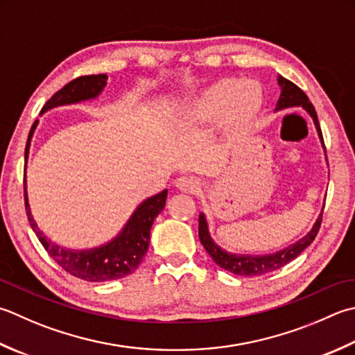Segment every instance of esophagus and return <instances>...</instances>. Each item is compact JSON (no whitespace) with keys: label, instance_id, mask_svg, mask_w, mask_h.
<instances>
[{"label":"esophagus","instance_id":"34e87169","mask_svg":"<svg viewBox=\"0 0 355 355\" xmlns=\"http://www.w3.org/2000/svg\"><path fill=\"white\" fill-rule=\"evenodd\" d=\"M175 186L178 187L180 191L187 192V193H193L198 191L200 187V182L196 177H191V175H182L175 180Z\"/></svg>","mask_w":355,"mask_h":355}]
</instances>
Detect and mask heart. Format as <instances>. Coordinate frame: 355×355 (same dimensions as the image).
Returning a JSON list of instances; mask_svg holds the SVG:
<instances>
[{"label": "heart", "instance_id": "obj_1", "mask_svg": "<svg viewBox=\"0 0 355 355\" xmlns=\"http://www.w3.org/2000/svg\"><path fill=\"white\" fill-rule=\"evenodd\" d=\"M261 103V90L254 83L226 80L201 94L186 110L184 120L187 124H205L227 115L235 126H243L259 112Z\"/></svg>", "mask_w": 355, "mask_h": 355}]
</instances>
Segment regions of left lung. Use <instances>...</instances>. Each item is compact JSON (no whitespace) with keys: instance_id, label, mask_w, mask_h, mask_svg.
<instances>
[{"instance_id":"obj_1","label":"left lung","mask_w":355,"mask_h":355,"mask_svg":"<svg viewBox=\"0 0 355 355\" xmlns=\"http://www.w3.org/2000/svg\"><path fill=\"white\" fill-rule=\"evenodd\" d=\"M279 85L282 86V95H280L279 103H277V110L286 109V107H295V106H302L306 109L309 115L312 116V120H314V123H315V128L318 130V135H320V140H322L323 148H324L322 129H320V124H318V120H317V112H315L314 106H312V103L309 101L308 95L304 94L297 85H294L293 81L283 78V76H279ZM322 218H323V211L320 215H318L315 225L312 226L308 235H304L303 239L294 243V245H291L289 248L283 249V251L270 254V255H255V257L254 255H234V254H229V252L223 251V249L215 245L214 240L211 239L209 231H207L206 218L203 214H200V217H198V237H200L201 245H203V248L207 251V254L212 257V260L217 263L220 268L227 270V272L235 274V275H243V277L265 275V274L272 272V270L283 268L284 265H288L289 261L297 259V257L300 255L317 237L318 229H320V226H322Z\"/></svg>"}]
</instances>
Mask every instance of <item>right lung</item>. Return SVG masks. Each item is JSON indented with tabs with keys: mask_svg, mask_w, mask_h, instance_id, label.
Wrapping results in <instances>:
<instances>
[{
	"mask_svg": "<svg viewBox=\"0 0 355 355\" xmlns=\"http://www.w3.org/2000/svg\"><path fill=\"white\" fill-rule=\"evenodd\" d=\"M106 80L107 75L104 73L78 76V78L69 81L58 92H55L51 96V100H47L41 112H46V110L52 107L62 106V104H72L83 100L95 98L101 92L103 87L106 86ZM37 123L38 121L33 123L29 132V138H27L26 157L29 154L31 138ZM166 197H168V191L164 189L163 192L157 193V196L144 200L137 207V211L132 214L130 220L124 226L120 235L107 243V245L90 249V251H67V249L53 245L38 229L31 214L29 203H27V192L24 184V205L27 220H29V225L33 229V232L37 234L41 245H43L47 254L52 257L53 261L64 269L66 272L86 282L118 280L132 274L140 266L143 257L148 252L149 248L152 223H154L157 215L163 211Z\"/></svg>",
	"mask_w": 355,
	"mask_h": 355,
	"instance_id": "1",
	"label": "right lung"
}]
</instances>
